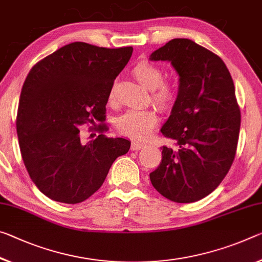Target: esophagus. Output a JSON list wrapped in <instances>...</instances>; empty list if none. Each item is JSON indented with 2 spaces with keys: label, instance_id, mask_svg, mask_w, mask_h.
<instances>
[{
  "label": "esophagus",
  "instance_id": "1",
  "mask_svg": "<svg viewBox=\"0 0 262 262\" xmlns=\"http://www.w3.org/2000/svg\"><path fill=\"white\" fill-rule=\"evenodd\" d=\"M146 147V144L144 143H141V142H136V141H133L132 144H130V149L132 150H141V149H143Z\"/></svg>",
  "mask_w": 262,
  "mask_h": 262
}]
</instances>
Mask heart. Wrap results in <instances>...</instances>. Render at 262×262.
Instances as JSON below:
<instances>
[{
  "label": "heart",
  "mask_w": 262,
  "mask_h": 262,
  "mask_svg": "<svg viewBox=\"0 0 262 262\" xmlns=\"http://www.w3.org/2000/svg\"><path fill=\"white\" fill-rule=\"evenodd\" d=\"M133 76L143 86L151 91V100L161 111L169 112L176 105L178 90L175 82L163 80V71L159 66L148 60H141L132 70ZM114 97V86L110 92V99ZM159 122L156 111L128 110L115 120V127L128 138L144 140L151 135Z\"/></svg>",
  "instance_id": "obj_1"
}]
</instances>
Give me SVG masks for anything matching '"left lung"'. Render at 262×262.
<instances>
[{
    "label": "left lung",
    "mask_w": 262,
    "mask_h": 262,
    "mask_svg": "<svg viewBox=\"0 0 262 262\" xmlns=\"http://www.w3.org/2000/svg\"><path fill=\"white\" fill-rule=\"evenodd\" d=\"M150 60L171 61L180 87L161 129L175 147L163 146L149 177L170 201L197 202L222 183L235 157L242 116L233 80L221 57L191 39L169 40Z\"/></svg>",
    "instance_id": "left-lung-1"
}]
</instances>
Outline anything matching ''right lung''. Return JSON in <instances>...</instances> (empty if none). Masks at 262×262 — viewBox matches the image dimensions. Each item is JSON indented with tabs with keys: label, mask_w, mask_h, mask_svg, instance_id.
<instances>
[{
	"label": "right lung",
	"mask_w": 262,
	"mask_h": 262,
	"mask_svg": "<svg viewBox=\"0 0 262 262\" xmlns=\"http://www.w3.org/2000/svg\"><path fill=\"white\" fill-rule=\"evenodd\" d=\"M132 53V47L74 41L27 76L16 118L20 155L31 181L52 201H86L100 189L116 157L129 150L128 140L103 134L108 128L102 121L115 78ZM85 124L99 133L86 144L78 130Z\"/></svg>",
	"instance_id": "add662e5"
}]
</instances>
